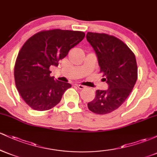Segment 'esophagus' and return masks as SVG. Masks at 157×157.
<instances>
[{
  "label": "esophagus",
  "instance_id": "obj_1",
  "mask_svg": "<svg viewBox=\"0 0 157 157\" xmlns=\"http://www.w3.org/2000/svg\"><path fill=\"white\" fill-rule=\"evenodd\" d=\"M76 86H77V87H78L79 89H85V88H86V86H82V85H81V84H77Z\"/></svg>",
  "mask_w": 157,
  "mask_h": 157
}]
</instances>
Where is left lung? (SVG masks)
Returning <instances> with one entry per match:
<instances>
[{
  "label": "left lung",
  "instance_id": "1",
  "mask_svg": "<svg viewBox=\"0 0 157 157\" xmlns=\"http://www.w3.org/2000/svg\"><path fill=\"white\" fill-rule=\"evenodd\" d=\"M86 38L96 52L100 72L109 84L105 91L97 90L88 108L97 114H106L117 109L134 89L137 80L136 57L125 43L113 35L88 32Z\"/></svg>",
  "mask_w": 157,
  "mask_h": 157
}]
</instances>
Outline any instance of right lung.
<instances>
[{"label": "right lung", "instance_id": "add662e5", "mask_svg": "<svg viewBox=\"0 0 157 157\" xmlns=\"http://www.w3.org/2000/svg\"><path fill=\"white\" fill-rule=\"evenodd\" d=\"M84 37L82 32L55 29L37 32L23 45L15 61L14 76L17 91L32 109H52L71 87L50 76L49 67L58 66L59 60Z\"/></svg>", "mask_w": 157, "mask_h": 157}]
</instances>
